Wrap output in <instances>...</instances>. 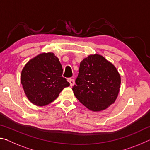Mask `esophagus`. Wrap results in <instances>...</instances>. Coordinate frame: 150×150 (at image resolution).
<instances>
[{
	"label": "esophagus",
	"mask_w": 150,
	"mask_h": 150,
	"mask_svg": "<svg viewBox=\"0 0 150 150\" xmlns=\"http://www.w3.org/2000/svg\"><path fill=\"white\" fill-rule=\"evenodd\" d=\"M68 82L69 83L71 87H72V86H73L75 84L74 79H68Z\"/></svg>",
	"instance_id": "34e87169"
}]
</instances>
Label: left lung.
<instances>
[{
    "mask_svg": "<svg viewBox=\"0 0 150 150\" xmlns=\"http://www.w3.org/2000/svg\"><path fill=\"white\" fill-rule=\"evenodd\" d=\"M75 83L72 90L76 98L90 110L99 112L115 102L121 78L112 63L96 54L81 61Z\"/></svg>",
    "mask_w": 150,
    "mask_h": 150,
    "instance_id": "8db88e82",
    "label": "left lung"
}]
</instances>
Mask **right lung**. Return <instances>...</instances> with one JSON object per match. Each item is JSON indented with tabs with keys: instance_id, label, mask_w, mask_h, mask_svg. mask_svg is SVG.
I'll return each mask as SVG.
<instances>
[{
	"instance_id": "right-lung-1",
	"label": "right lung",
	"mask_w": 150,
	"mask_h": 150,
	"mask_svg": "<svg viewBox=\"0 0 150 150\" xmlns=\"http://www.w3.org/2000/svg\"><path fill=\"white\" fill-rule=\"evenodd\" d=\"M62 73V65L54 53H42L30 59L20 76L28 100L42 106L56 99L63 88L69 85Z\"/></svg>"
}]
</instances>
